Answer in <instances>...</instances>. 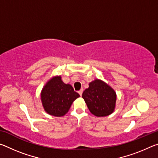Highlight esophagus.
<instances>
[{
    "instance_id": "1",
    "label": "esophagus",
    "mask_w": 158,
    "mask_h": 158,
    "mask_svg": "<svg viewBox=\"0 0 158 158\" xmlns=\"http://www.w3.org/2000/svg\"><path fill=\"white\" fill-rule=\"evenodd\" d=\"M83 90H84L83 89H80V90H79V91H78L79 94L80 95H82V93H83Z\"/></svg>"
}]
</instances>
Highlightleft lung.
I'll list each match as a JSON object with an SVG mask.
<instances>
[{"label":"left lung","mask_w":158,"mask_h":158,"mask_svg":"<svg viewBox=\"0 0 158 158\" xmlns=\"http://www.w3.org/2000/svg\"><path fill=\"white\" fill-rule=\"evenodd\" d=\"M82 98L89 111L96 116H109L114 110L116 93L109 85L99 79L90 83L89 89L83 92Z\"/></svg>","instance_id":"8db88e82"}]
</instances>
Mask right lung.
Wrapping results in <instances>:
<instances>
[{"instance_id":"1","label":"right lung","mask_w":158,"mask_h":158,"mask_svg":"<svg viewBox=\"0 0 158 158\" xmlns=\"http://www.w3.org/2000/svg\"><path fill=\"white\" fill-rule=\"evenodd\" d=\"M79 97L73 86L65 84L60 77L50 79L43 88L41 100L44 110L54 116H63L69 111L73 102Z\"/></svg>"}]
</instances>
